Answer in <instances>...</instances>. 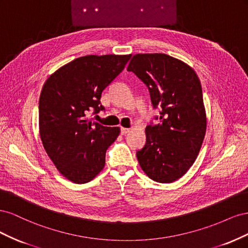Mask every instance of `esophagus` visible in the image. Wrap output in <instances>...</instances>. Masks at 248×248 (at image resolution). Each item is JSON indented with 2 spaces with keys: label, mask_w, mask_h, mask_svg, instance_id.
Listing matches in <instances>:
<instances>
[{
  "label": "esophagus",
  "mask_w": 248,
  "mask_h": 248,
  "mask_svg": "<svg viewBox=\"0 0 248 248\" xmlns=\"http://www.w3.org/2000/svg\"><path fill=\"white\" fill-rule=\"evenodd\" d=\"M130 130L131 129H129V128H125V127H121V134H127L128 132H130Z\"/></svg>",
  "instance_id": "obj_1"
}]
</instances>
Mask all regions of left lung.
<instances>
[{
  "label": "left lung",
  "instance_id": "left-lung-1",
  "mask_svg": "<svg viewBox=\"0 0 248 248\" xmlns=\"http://www.w3.org/2000/svg\"><path fill=\"white\" fill-rule=\"evenodd\" d=\"M127 70L145 82L153 107L161 108L160 123L146 127L140 166L156 182H174L196 161L206 134L201 81L189 65L166 54L134 55Z\"/></svg>",
  "mask_w": 248,
  "mask_h": 248
}]
</instances>
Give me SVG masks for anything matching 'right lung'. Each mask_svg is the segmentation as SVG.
Here are the masks:
<instances>
[{
	"instance_id": "obj_1",
	"label": "right lung",
	"mask_w": 248,
	"mask_h": 248,
	"mask_svg": "<svg viewBox=\"0 0 248 248\" xmlns=\"http://www.w3.org/2000/svg\"><path fill=\"white\" fill-rule=\"evenodd\" d=\"M131 55H90L73 60L44 82L39 99L42 145L58 170L73 183L93 180L104 168L108 148L120 134L119 127L93 122L101 93L129 61Z\"/></svg>"
}]
</instances>
